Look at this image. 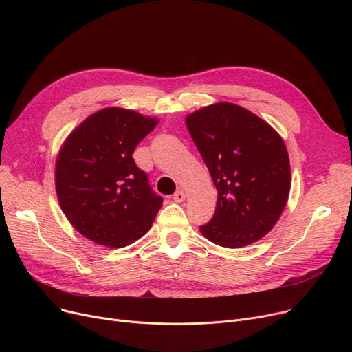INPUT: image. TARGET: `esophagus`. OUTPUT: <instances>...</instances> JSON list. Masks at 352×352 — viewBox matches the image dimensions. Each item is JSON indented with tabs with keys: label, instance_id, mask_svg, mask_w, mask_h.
<instances>
[{
	"label": "esophagus",
	"instance_id": "esophagus-1",
	"mask_svg": "<svg viewBox=\"0 0 352 352\" xmlns=\"http://www.w3.org/2000/svg\"><path fill=\"white\" fill-rule=\"evenodd\" d=\"M174 201L175 202H184V201H186V192H184L182 190H178L175 194H174Z\"/></svg>",
	"mask_w": 352,
	"mask_h": 352
}]
</instances>
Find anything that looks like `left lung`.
<instances>
[{
  "mask_svg": "<svg viewBox=\"0 0 352 352\" xmlns=\"http://www.w3.org/2000/svg\"><path fill=\"white\" fill-rule=\"evenodd\" d=\"M218 191L215 214L199 231L211 243L241 248L268 234L291 188L289 158L275 129L251 111L218 102L186 118Z\"/></svg>",
  "mask_w": 352,
  "mask_h": 352,
  "instance_id": "1",
  "label": "left lung"
}]
</instances>
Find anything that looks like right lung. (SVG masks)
<instances>
[{
	"mask_svg": "<svg viewBox=\"0 0 352 352\" xmlns=\"http://www.w3.org/2000/svg\"><path fill=\"white\" fill-rule=\"evenodd\" d=\"M157 118L133 109L104 108L64 141L55 164V190L63 212L81 235L121 248L151 228L162 198L134 158Z\"/></svg>",
	"mask_w": 352,
	"mask_h": 352,
	"instance_id": "obj_1",
	"label": "right lung"
}]
</instances>
